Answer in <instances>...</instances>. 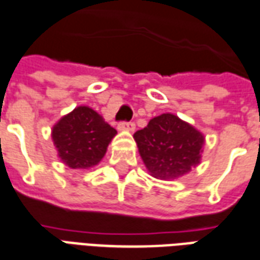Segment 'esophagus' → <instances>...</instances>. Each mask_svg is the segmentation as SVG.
<instances>
[{"instance_id": "esophagus-1", "label": "esophagus", "mask_w": 260, "mask_h": 260, "mask_svg": "<svg viewBox=\"0 0 260 260\" xmlns=\"http://www.w3.org/2000/svg\"><path fill=\"white\" fill-rule=\"evenodd\" d=\"M118 129L134 132V131H135V124H134V122H120V124H118Z\"/></svg>"}]
</instances>
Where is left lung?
<instances>
[{
	"instance_id": "obj_1",
	"label": "left lung",
	"mask_w": 260,
	"mask_h": 260,
	"mask_svg": "<svg viewBox=\"0 0 260 260\" xmlns=\"http://www.w3.org/2000/svg\"><path fill=\"white\" fill-rule=\"evenodd\" d=\"M134 139L150 175L161 180L189 174L200 164L205 143L199 129L171 113L151 118Z\"/></svg>"
}]
</instances>
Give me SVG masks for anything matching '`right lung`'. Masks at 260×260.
Masks as SVG:
<instances>
[{
    "instance_id": "obj_1",
    "label": "right lung",
    "mask_w": 260,
    "mask_h": 260,
    "mask_svg": "<svg viewBox=\"0 0 260 260\" xmlns=\"http://www.w3.org/2000/svg\"><path fill=\"white\" fill-rule=\"evenodd\" d=\"M117 131L99 113L78 106L52 128L57 157L71 169L93 168L102 161Z\"/></svg>"
}]
</instances>
